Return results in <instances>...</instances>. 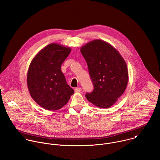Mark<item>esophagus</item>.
Returning a JSON list of instances; mask_svg holds the SVG:
<instances>
[{
	"label": "esophagus",
	"mask_w": 160,
	"mask_h": 160,
	"mask_svg": "<svg viewBox=\"0 0 160 160\" xmlns=\"http://www.w3.org/2000/svg\"><path fill=\"white\" fill-rule=\"evenodd\" d=\"M81 91H82V88H75V92H76V93L80 92Z\"/></svg>",
	"instance_id": "34e87169"
}]
</instances>
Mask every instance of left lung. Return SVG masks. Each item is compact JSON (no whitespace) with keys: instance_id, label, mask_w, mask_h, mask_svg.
<instances>
[{"instance_id":"left-lung-1","label":"left lung","mask_w":160,"mask_h":160,"mask_svg":"<svg viewBox=\"0 0 160 160\" xmlns=\"http://www.w3.org/2000/svg\"><path fill=\"white\" fill-rule=\"evenodd\" d=\"M93 85L87 99L99 108H107L115 104L124 93L128 82L127 63L112 45L97 39L80 48Z\"/></svg>"}]
</instances>
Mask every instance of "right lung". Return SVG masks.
<instances>
[{"mask_svg":"<svg viewBox=\"0 0 160 160\" xmlns=\"http://www.w3.org/2000/svg\"><path fill=\"white\" fill-rule=\"evenodd\" d=\"M71 50L58 43H50L30 62L27 77L28 89L33 100L46 110L60 109L74 93L60 68Z\"/></svg>","mask_w":160,"mask_h":160,"instance_id":"right-lung-1","label":"right lung"}]
</instances>
